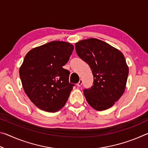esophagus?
<instances>
[{
    "label": "esophagus",
    "mask_w": 148,
    "mask_h": 148,
    "mask_svg": "<svg viewBox=\"0 0 148 148\" xmlns=\"http://www.w3.org/2000/svg\"><path fill=\"white\" fill-rule=\"evenodd\" d=\"M82 82H82V79H80L79 80V82H78V83L77 84V86H78V87L82 86Z\"/></svg>",
    "instance_id": "esophagus-1"
}]
</instances>
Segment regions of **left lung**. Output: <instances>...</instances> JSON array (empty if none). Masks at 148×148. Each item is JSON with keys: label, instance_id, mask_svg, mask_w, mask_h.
<instances>
[{"label": "left lung", "instance_id": "1", "mask_svg": "<svg viewBox=\"0 0 148 148\" xmlns=\"http://www.w3.org/2000/svg\"><path fill=\"white\" fill-rule=\"evenodd\" d=\"M76 53L89 65L93 86L84 94L92 108L102 111L110 108L125 91L129 67L121 51L97 38L83 40L75 44Z\"/></svg>", "mask_w": 148, "mask_h": 148}]
</instances>
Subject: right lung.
I'll list each match as a JSON object with an SVG mask.
<instances>
[{"mask_svg": "<svg viewBox=\"0 0 148 148\" xmlns=\"http://www.w3.org/2000/svg\"><path fill=\"white\" fill-rule=\"evenodd\" d=\"M73 49L69 42L52 41L32 49L25 57L19 68L22 86L40 110L56 112L66 104L74 85L69 83L70 72L62 66Z\"/></svg>", "mask_w": 148, "mask_h": 148, "instance_id": "1", "label": "right lung"}]
</instances>
